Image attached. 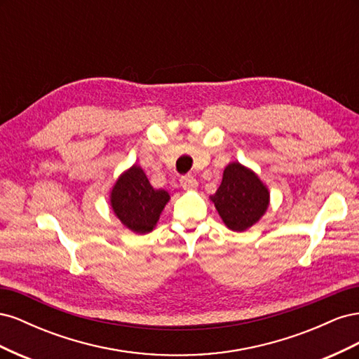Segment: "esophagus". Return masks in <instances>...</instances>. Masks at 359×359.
<instances>
[{"instance_id":"obj_1","label":"esophagus","mask_w":359,"mask_h":359,"mask_svg":"<svg viewBox=\"0 0 359 359\" xmlns=\"http://www.w3.org/2000/svg\"><path fill=\"white\" fill-rule=\"evenodd\" d=\"M180 184H181V187H182L184 190H194V189L198 187V181H196V178H193L191 175L181 177Z\"/></svg>"}]
</instances>
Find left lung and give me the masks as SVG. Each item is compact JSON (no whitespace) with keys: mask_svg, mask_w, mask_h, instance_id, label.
I'll list each match as a JSON object with an SVG mask.
<instances>
[{"mask_svg":"<svg viewBox=\"0 0 359 359\" xmlns=\"http://www.w3.org/2000/svg\"><path fill=\"white\" fill-rule=\"evenodd\" d=\"M211 201L231 231L244 232L265 214L269 191L252 169L232 161L224 168L220 187Z\"/></svg>","mask_w":359,"mask_h":359,"instance_id":"8db88e82","label":"left lung"}]
</instances>
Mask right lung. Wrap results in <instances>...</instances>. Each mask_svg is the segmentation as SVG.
Instances as JSON below:
<instances>
[{"instance_id":"right-lung-1","label":"right lung","mask_w":359,"mask_h":359,"mask_svg":"<svg viewBox=\"0 0 359 359\" xmlns=\"http://www.w3.org/2000/svg\"><path fill=\"white\" fill-rule=\"evenodd\" d=\"M169 199V193L156 190L136 165L119 175L111 191V205L119 222L140 235L154 229Z\"/></svg>"}]
</instances>
